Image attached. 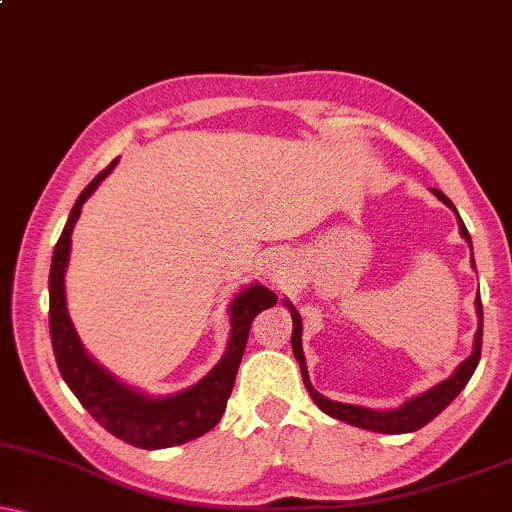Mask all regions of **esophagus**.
<instances>
[{"label": "esophagus", "instance_id": "esophagus-1", "mask_svg": "<svg viewBox=\"0 0 512 512\" xmlns=\"http://www.w3.org/2000/svg\"><path fill=\"white\" fill-rule=\"evenodd\" d=\"M274 262V260H271ZM269 278L274 283H283V278H285V271H283V267H281V262H274V264H269Z\"/></svg>", "mask_w": 512, "mask_h": 512}]
</instances>
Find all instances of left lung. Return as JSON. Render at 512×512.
<instances>
[{
    "label": "left lung",
    "mask_w": 512,
    "mask_h": 512,
    "mask_svg": "<svg viewBox=\"0 0 512 512\" xmlns=\"http://www.w3.org/2000/svg\"><path fill=\"white\" fill-rule=\"evenodd\" d=\"M433 194L438 196V199L449 206L456 213L454 203L447 199L445 194L440 192V189H433ZM459 215V213H456ZM459 231L461 236L466 238L468 245H470V234L466 229V224L459 217ZM473 248V245H470ZM475 267V262H473ZM288 304V302H285ZM290 306V316H292V351H295V358L299 363V370H302V379H304V386L306 391L311 393V398L316 400V405L323 410L325 414H330V417H335L339 421H346V424L351 426H358V428H365V431H374V433H412V431H419V428H424L428 421H433L438 414L445 410V407L452 403L463 391V386L468 384V379L473 377L475 367L480 363V351H482V299L478 295L475 299V306H478V313H480V327H478V335H475V346H473V353L463 360V363L456 367V372L452 377L442 381L431 391L417 395V398L407 400L403 407H398V410H391V412H377V410H367V407H358V405H346V403H335V400H327L325 395H320L316 388L311 386L309 381V372H306V360H304V351H302V318H299V313L295 311V306Z\"/></svg>",
    "instance_id": "8db88e82"
}]
</instances>
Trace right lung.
Segmentation results:
<instances>
[{"mask_svg":"<svg viewBox=\"0 0 512 512\" xmlns=\"http://www.w3.org/2000/svg\"><path fill=\"white\" fill-rule=\"evenodd\" d=\"M117 166V159L105 170L93 177V182L79 194L74 203L70 220H67L63 234H60L56 250H53L51 276H49V327L51 344L56 353L58 370L77 395L79 403L86 407L88 414L98 424L117 435L119 440L142 449H163L182 445L199 435L208 433L217 426L227 410V400L234 388L238 365H241L245 344H248L250 325L257 313L278 302L276 292L255 283L243 290L234 302H231V337L227 353L213 372L206 374L199 384L187 391H180L168 398H149L145 393L133 391L102 370V367L86 356L70 316H67L65 302V269L70 260L72 248V229L79 220L81 206L91 196L109 170Z\"/></svg>","mask_w":512,"mask_h":512,"instance_id":"1","label":"right lung"}]
</instances>
